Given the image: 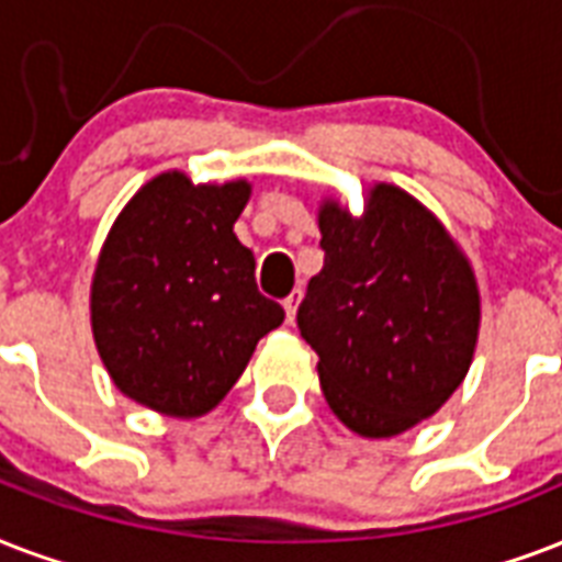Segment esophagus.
<instances>
[{"instance_id": "obj_1", "label": "esophagus", "mask_w": 562, "mask_h": 562, "mask_svg": "<svg viewBox=\"0 0 562 562\" xmlns=\"http://www.w3.org/2000/svg\"><path fill=\"white\" fill-rule=\"evenodd\" d=\"M299 302H302V293H299V290H295V293H290L284 299V313H286V322H290V325L295 322V311H299Z\"/></svg>"}]
</instances>
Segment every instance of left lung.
I'll return each mask as SVG.
<instances>
[{"instance_id":"obj_1","label":"left lung","mask_w":562,"mask_h":562,"mask_svg":"<svg viewBox=\"0 0 562 562\" xmlns=\"http://www.w3.org/2000/svg\"><path fill=\"white\" fill-rule=\"evenodd\" d=\"M319 232L325 263L295 322L342 425L395 437L434 416L467 378L481 319L475 276L398 187L378 184L360 220L328 202Z\"/></svg>"}]
</instances>
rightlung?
Segmentation results:
<instances>
[{
	"label": "right lung",
	"mask_w": 562,
	"mask_h": 562,
	"mask_svg": "<svg viewBox=\"0 0 562 562\" xmlns=\"http://www.w3.org/2000/svg\"><path fill=\"white\" fill-rule=\"evenodd\" d=\"M249 184L151 178L108 234L93 278V337L114 384L169 416H202L243 375L284 307L258 290L234 234Z\"/></svg>",
	"instance_id": "right-lung-1"
}]
</instances>
